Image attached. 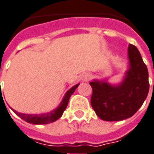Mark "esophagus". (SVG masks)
<instances>
[{"instance_id": "34e87169", "label": "esophagus", "mask_w": 154, "mask_h": 154, "mask_svg": "<svg viewBox=\"0 0 154 154\" xmlns=\"http://www.w3.org/2000/svg\"><path fill=\"white\" fill-rule=\"evenodd\" d=\"M90 79H91V75H90L89 74H85V75H83V77H82V80L84 81V82H87Z\"/></svg>"}]
</instances>
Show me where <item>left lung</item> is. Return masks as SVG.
Masks as SVG:
<instances>
[{"label":"left lung","mask_w":154,"mask_h":154,"mask_svg":"<svg viewBox=\"0 0 154 154\" xmlns=\"http://www.w3.org/2000/svg\"><path fill=\"white\" fill-rule=\"evenodd\" d=\"M130 68L123 82L112 86L104 81L90 82L95 114L104 121H121L132 117L146 100L149 90L148 69L134 45L128 47Z\"/></svg>","instance_id":"8db88e82"}]
</instances>
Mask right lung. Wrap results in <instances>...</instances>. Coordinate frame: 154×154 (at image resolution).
<instances>
[{"label": "right lung", "mask_w": 154, "mask_h": 154, "mask_svg": "<svg viewBox=\"0 0 154 154\" xmlns=\"http://www.w3.org/2000/svg\"><path fill=\"white\" fill-rule=\"evenodd\" d=\"M79 85V84H77L75 86H74L73 87H71V89L65 94V96L63 99L62 103H60L57 109L52 110L50 113H47V114H26L17 112L13 109V112L17 114V116H19L20 119L26 121L27 122H29V123L35 124V125H44V124L53 122L56 121L57 119H59L60 117L62 116L63 113L67 108L70 97L75 92V91L78 87Z\"/></svg>", "instance_id": "1"}]
</instances>
